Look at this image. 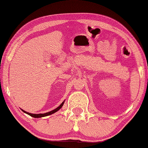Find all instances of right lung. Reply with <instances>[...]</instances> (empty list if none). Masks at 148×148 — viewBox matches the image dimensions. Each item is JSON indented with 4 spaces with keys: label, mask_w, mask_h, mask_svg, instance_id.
Here are the masks:
<instances>
[{
    "label": "right lung",
    "mask_w": 148,
    "mask_h": 148,
    "mask_svg": "<svg viewBox=\"0 0 148 148\" xmlns=\"http://www.w3.org/2000/svg\"><path fill=\"white\" fill-rule=\"evenodd\" d=\"M64 102H65V101H63V102H62V103H61V104H60V105H59V106H58V107H57V108H55V109L52 110V111H50V112H48V113H46L33 114V113H28V112L25 111H24V110H22V111H23L24 113H27V114H28V115H29L30 116H31V117H35V118H39V117H46V116H48V115H52V114L55 113H56V112H57V111H59V110L60 109V108H61L62 107V106H63V104H64Z\"/></svg>",
    "instance_id": "1"
}]
</instances>
